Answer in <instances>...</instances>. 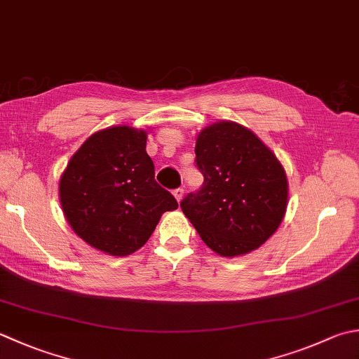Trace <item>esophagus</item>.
<instances>
[{"instance_id":"34e87169","label":"esophagus","mask_w":359,"mask_h":359,"mask_svg":"<svg viewBox=\"0 0 359 359\" xmlns=\"http://www.w3.org/2000/svg\"><path fill=\"white\" fill-rule=\"evenodd\" d=\"M172 194H174L175 201L180 202V201H182V198H184V188H177V189H174Z\"/></svg>"}]
</instances>
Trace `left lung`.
Instances as JSON below:
<instances>
[{
  "mask_svg": "<svg viewBox=\"0 0 359 359\" xmlns=\"http://www.w3.org/2000/svg\"><path fill=\"white\" fill-rule=\"evenodd\" d=\"M199 193L180 202L202 241L233 258L258 249L282 224L290 188L283 165L250 129L217 121L196 138Z\"/></svg>",
  "mask_w": 359,
  "mask_h": 359,
  "instance_id": "8db88e82",
  "label": "left lung"
}]
</instances>
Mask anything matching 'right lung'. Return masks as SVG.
Instances as JSON below:
<instances>
[{
	"label": "right lung",
	"instance_id": "obj_1",
	"mask_svg": "<svg viewBox=\"0 0 359 359\" xmlns=\"http://www.w3.org/2000/svg\"><path fill=\"white\" fill-rule=\"evenodd\" d=\"M147 130L111 126L90 135L59 180L69 227L91 248L126 257L143 248L161 215L179 207L154 179Z\"/></svg>",
	"mask_w": 359,
	"mask_h": 359
}]
</instances>
